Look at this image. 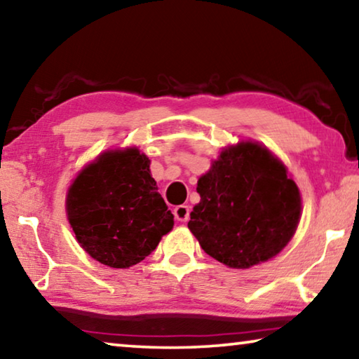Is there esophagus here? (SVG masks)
<instances>
[{
  "mask_svg": "<svg viewBox=\"0 0 359 359\" xmlns=\"http://www.w3.org/2000/svg\"><path fill=\"white\" fill-rule=\"evenodd\" d=\"M174 215L179 222H187L188 218H190V208H188V205H185V204L177 205V208L174 209Z\"/></svg>",
  "mask_w": 359,
  "mask_h": 359,
  "instance_id": "34e87169",
  "label": "esophagus"
}]
</instances>
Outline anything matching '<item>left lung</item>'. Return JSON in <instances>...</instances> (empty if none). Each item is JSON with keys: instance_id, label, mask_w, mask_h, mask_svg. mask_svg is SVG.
<instances>
[{"instance_id": "obj_1", "label": "left lung", "mask_w": 359, "mask_h": 359, "mask_svg": "<svg viewBox=\"0 0 359 359\" xmlns=\"http://www.w3.org/2000/svg\"><path fill=\"white\" fill-rule=\"evenodd\" d=\"M188 228L203 250L234 269L274 258L296 233L301 194L287 168L258 142L223 149L198 180Z\"/></svg>"}]
</instances>
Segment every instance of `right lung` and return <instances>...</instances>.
Returning a JSON list of instances; mask_svg holds the SVG:
<instances>
[{"mask_svg":"<svg viewBox=\"0 0 359 359\" xmlns=\"http://www.w3.org/2000/svg\"><path fill=\"white\" fill-rule=\"evenodd\" d=\"M76 239L93 259L117 269L141 263L174 226V215L136 147L107 150L85 166L66 194Z\"/></svg>","mask_w":359,"mask_h":359,"instance_id":"right-lung-1","label":"right lung"}]
</instances>
